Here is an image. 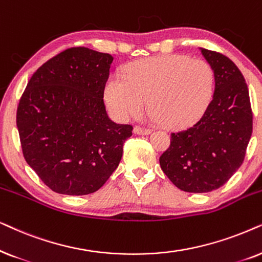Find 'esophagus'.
Here are the masks:
<instances>
[{"instance_id":"34e87169","label":"esophagus","mask_w":262,"mask_h":262,"mask_svg":"<svg viewBox=\"0 0 262 262\" xmlns=\"http://www.w3.org/2000/svg\"><path fill=\"white\" fill-rule=\"evenodd\" d=\"M134 134H138V135H147L151 133V130H149L148 128H144V127H139V125H137V127H134Z\"/></svg>"}]
</instances>
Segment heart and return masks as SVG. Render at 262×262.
I'll return each mask as SVG.
<instances>
[{
	"label": "heart",
	"instance_id": "obj_1",
	"mask_svg": "<svg viewBox=\"0 0 262 262\" xmlns=\"http://www.w3.org/2000/svg\"><path fill=\"white\" fill-rule=\"evenodd\" d=\"M214 71L187 55H165L130 63L125 76L111 75L105 102L115 117L128 121L147 107L165 128L182 129L206 113L214 95Z\"/></svg>",
	"mask_w": 262,
	"mask_h": 262
}]
</instances>
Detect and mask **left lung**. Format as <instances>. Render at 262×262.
Returning a JSON list of instances; mask_svg holds the SVG:
<instances>
[{"label":"left lung","mask_w":262,"mask_h":262,"mask_svg":"<svg viewBox=\"0 0 262 262\" xmlns=\"http://www.w3.org/2000/svg\"><path fill=\"white\" fill-rule=\"evenodd\" d=\"M200 50L214 71L213 99L196 123L171 133L169 148L159 158L164 173L188 193H207L228 182L245 160L253 132L242 73L226 56Z\"/></svg>","instance_id":"left-lung-1"}]
</instances>
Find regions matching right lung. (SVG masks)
Returning a JSON list of instances; mask_svg holds the SVG:
<instances>
[{"instance_id":"obj_1","label":"right lung","mask_w":262,"mask_h":262,"mask_svg":"<svg viewBox=\"0 0 262 262\" xmlns=\"http://www.w3.org/2000/svg\"><path fill=\"white\" fill-rule=\"evenodd\" d=\"M113 61L89 48L67 49L37 69L20 98L24 157L56 193H95L121 162L133 127L107 116L103 97Z\"/></svg>"}]
</instances>
